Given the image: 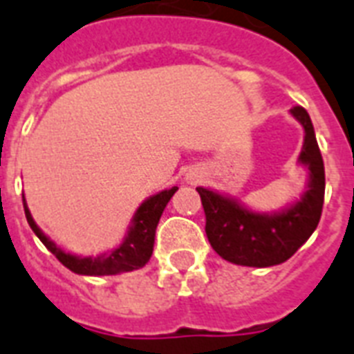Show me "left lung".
<instances>
[{"mask_svg": "<svg viewBox=\"0 0 354 354\" xmlns=\"http://www.w3.org/2000/svg\"><path fill=\"white\" fill-rule=\"evenodd\" d=\"M305 129V144L299 162L308 166V190L301 201L279 214H257L236 201L207 188H196L205 210V232L221 259L238 266L268 268L292 257L316 231L325 197V168L310 116L303 106L292 109Z\"/></svg>", "mask_w": 354, "mask_h": 354, "instance_id": "1", "label": "left lung"}]
</instances>
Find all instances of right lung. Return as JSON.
Returning <instances> with one entry per match:
<instances>
[{
    "label": "right lung",
    "mask_w": 354,
    "mask_h": 354,
    "mask_svg": "<svg viewBox=\"0 0 354 354\" xmlns=\"http://www.w3.org/2000/svg\"><path fill=\"white\" fill-rule=\"evenodd\" d=\"M175 192H177V186L160 192L157 196L149 197L147 201L142 203L136 210V214H134L133 225L129 229L122 245L114 249L112 253L101 254L95 259H92V257H84V259L73 257V254L64 253L62 249L57 248L37 227L26 205V197L21 196V199H24L27 223L32 229V232L40 238V242L59 259L60 264L66 266L68 270H72L73 273H79V275H116V273H123V271L138 270L149 262L153 254V243H155V231H157L158 220H160L164 208Z\"/></svg>",
    "instance_id": "obj_1"
}]
</instances>
